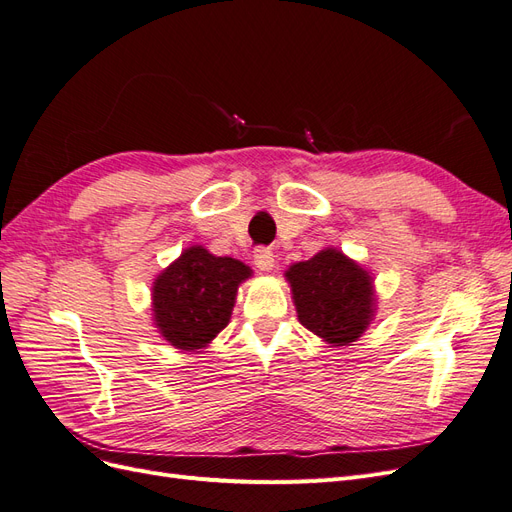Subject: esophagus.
Here are the masks:
<instances>
[{
  "instance_id": "esophagus-1",
  "label": "esophagus",
  "mask_w": 512,
  "mask_h": 512,
  "mask_svg": "<svg viewBox=\"0 0 512 512\" xmlns=\"http://www.w3.org/2000/svg\"><path fill=\"white\" fill-rule=\"evenodd\" d=\"M254 262L260 271H271L275 267V256L269 247H256L254 250Z\"/></svg>"
}]
</instances>
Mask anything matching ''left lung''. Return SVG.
Wrapping results in <instances>:
<instances>
[{"label":"left lung","instance_id":"left-lung-1","mask_svg":"<svg viewBox=\"0 0 512 512\" xmlns=\"http://www.w3.org/2000/svg\"><path fill=\"white\" fill-rule=\"evenodd\" d=\"M305 329L324 342L346 346L359 339L374 314L371 277L337 250H322L286 273Z\"/></svg>","mask_w":512,"mask_h":512}]
</instances>
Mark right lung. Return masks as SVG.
I'll use <instances>...</instances> for the list:
<instances>
[{"label": "right lung", "mask_w": 512, "mask_h": 512, "mask_svg": "<svg viewBox=\"0 0 512 512\" xmlns=\"http://www.w3.org/2000/svg\"><path fill=\"white\" fill-rule=\"evenodd\" d=\"M243 262L190 247L153 284V312L166 342L179 350L207 346L230 320Z\"/></svg>", "instance_id": "obj_1"}]
</instances>
